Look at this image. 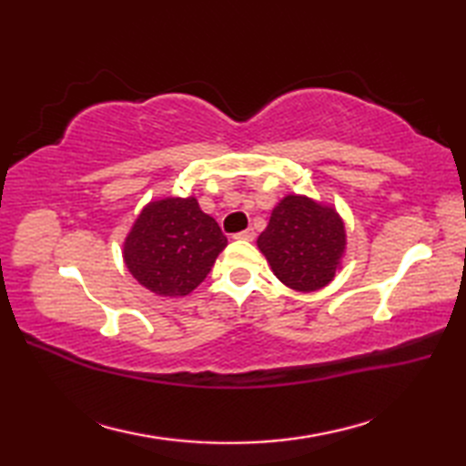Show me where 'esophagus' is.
Segmentation results:
<instances>
[{
	"instance_id": "esophagus-1",
	"label": "esophagus",
	"mask_w": 466,
	"mask_h": 466,
	"mask_svg": "<svg viewBox=\"0 0 466 466\" xmlns=\"http://www.w3.org/2000/svg\"><path fill=\"white\" fill-rule=\"evenodd\" d=\"M254 236H256V232L252 230V228H246V230L234 234V240H254Z\"/></svg>"
}]
</instances>
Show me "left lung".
Listing matches in <instances>:
<instances>
[{
  "label": "left lung",
  "mask_w": 466,
  "mask_h": 466,
  "mask_svg": "<svg viewBox=\"0 0 466 466\" xmlns=\"http://www.w3.org/2000/svg\"><path fill=\"white\" fill-rule=\"evenodd\" d=\"M258 248L282 284L296 292H314L342 268L346 228L334 206L289 194L274 206Z\"/></svg>",
  "instance_id": "8db88e82"
}]
</instances>
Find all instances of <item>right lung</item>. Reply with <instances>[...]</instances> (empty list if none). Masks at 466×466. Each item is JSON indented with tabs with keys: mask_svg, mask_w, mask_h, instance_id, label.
Here are the masks:
<instances>
[{
	"mask_svg": "<svg viewBox=\"0 0 466 466\" xmlns=\"http://www.w3.org/2000/svg\"><path fill=\"white\" fill-rule=\"evenodd\" d=\"M226 236L194 196L162 198L142 208L124 240V262L157 296L190 294L226 248Z\"/></svg>",
	"mask_w": 466,
	"mask_h": 466,
	"instance_id": "right-lung-1",
	"label": "right lung"
}]
</instances>
